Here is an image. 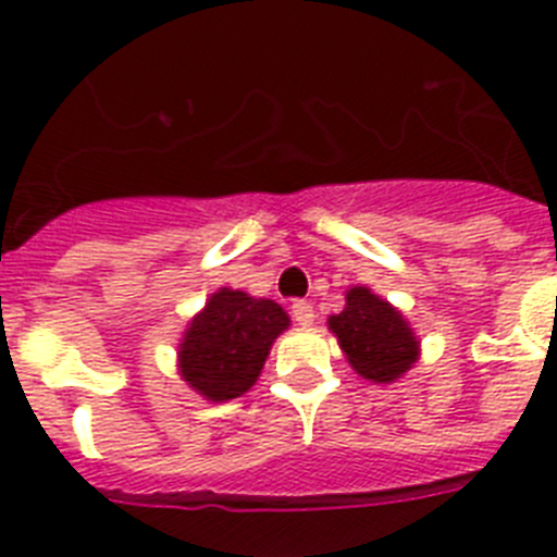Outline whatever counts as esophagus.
<instances>
[{
  "label": "esophagus",
  "mask_w": 557,
  "mask_h": 557,
  "mask_svg": "<svg viewBox=\"0 0 557 557\" xmlns=\"http://www.w3.org/2000/svg\"><path fill=\"white\" fill-rule=\"evenodd\" d=\"M290 313H294V322L302 324V327H310V324H313V319H315L313 305L305 302V299H297V302L290 305Z\"/></svg>",
  "instance_id": "obj_1"
}]
</instances>
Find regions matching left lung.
Wrapping results in <instances>:
<instances>
[{
    "label": "left lung",
    "instance_id": "8db88e82",
    "mask_svg": "<svg viewBox=\"0 0 557 557\" xmlns=\"http://www.w3.org/2000/svg\"><path fill=\"white\" fill-rule=\"evenodd\" d=\"M327 327L338 338L349 366L372 383L403 377L419 360V338L405 315L366 285L347 290V305L338 315H330Z\"/></svg>",
    "mask_w": 557,
    "mask_h": 557
}]
</instances>
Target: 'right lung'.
Listing matches in <instances>:
<instances>
[{
  "label": "right lung",
  "instance_id": "obj_1",
  "mask_svg": "<svg viewBox=\"0 0 557 557\" xmlns=\"http://www.w3.org/2000/svg\"><path fill=\"white\" fill-rule=\"evenodd\" d=\"M288 313L274 299L219 288L180 341V374L210 403L242 397L260 377Z\"/></svg>",
  "mask_w": 557,
  "mask_h": 557
}]
</instances>
